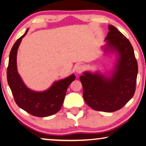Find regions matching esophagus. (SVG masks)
<instances>
[{
  "mask_svg": "<svg viewBox=\"0 0 146 146\" xmlns=\"http://www.w3.org/2000/svg\"><path fill=\"white\" fill-rule=\"evenodd\" d=\"M84 66H83V65H78L77 67H76V73L77 74H81L82 72L83 71V70H84Z\"/></svg>",
  "mask_w": 146,
  "mask_h": 146,
  "instance_id": "34e87169",
  "label": "esophagus"
}]
</instances>
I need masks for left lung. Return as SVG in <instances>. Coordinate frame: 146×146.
I'll return each instance as SVG.
<instances>
[{
	"label": "left lung",
	"mask_w": 146,
	"mask_h": 146,
	"mask_svg": "<svg viewBox=\"0 0 146 146\" xmlns=\"http://www.w3.org/2000/svg\"><path fill=\"white\" fill-rule=\"evenodd\" d=\"M109 32L102 46L104 52L116 56V63L108 76L98 71H85L80 76L83 96L90 108L111 113L125 106L135 91L138 64L133 48L116 27L109 25Z\"/></svg>",
	"instance_id": "8db88e82"
}]
</instances>
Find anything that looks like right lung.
I'll list each match as a JSON object with an SVG mask.
<instances>
[{"mask_svg": "<svg viewBox=\"0 0 146 146\" xmlns=\"http://www.w3.org/2000/svg\"><path fill=\"white\" fill-rule=\"evenodd\" d=\"M28 31L26 30L13 44L9 57L7 69V80L17 106L33 116L46 117L57 113L63 106L66 90L76 76L72 74L67 78L56 81L44 91H35L27 87L17 71V55L23 38Z\"/></svg>", "mask_w": 146, "mask_h": 146, "instance_id": "right-lung-1", "label": "right lung"}]
</instances>
